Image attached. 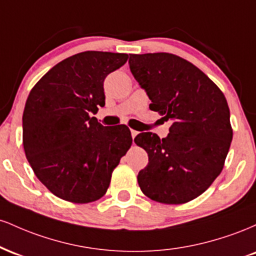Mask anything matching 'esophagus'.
<instances>
[{"label":"esophagus","instance_id":"1","mask_svg":"<svg viewBox=\"0 0 256 256\" xmlns=\"http://www.w3.org/2000/svg\"><path fill=\"white\" fill-rule=\"evenodd\" d=\"M137 134H138V131H136V130H131V136H132V138L136 137Z\"/></svg>","mask_w":256,"mask_h":256}]
</instances>
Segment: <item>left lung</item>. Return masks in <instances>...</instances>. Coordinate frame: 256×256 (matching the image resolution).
Listing matches in <instances>:
<instances>
[{
	"label": "left lung",
	"instance_id": "8db88e82",
	"mask_svg": "<svg viewBox=\"0 0 256 256\" xmlns=\"http://www.w3.org/2000/svg\"><path fill=\"white\" fill-rule=\"evenodd\" d=\"M131 73L149 108L171 120L168 136L142 132L134 143L149 162L137 176L149 198L180 204L204 192L222 172L232 140L224 94L192 62L168 52L130 54Z\"/></svg>",
	"mask_w": 256,
	"mask_h": 256
}]
</instances>
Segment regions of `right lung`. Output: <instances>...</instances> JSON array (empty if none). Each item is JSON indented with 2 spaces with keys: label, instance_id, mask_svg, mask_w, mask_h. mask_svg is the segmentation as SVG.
<instances>
[{
  "label": "right lung",
  "instance_id": "right-lung-1",
  "mask_svg": "<svg viewBox=\"0 0 256 256\" xmlns=\"http://www.w3.org/2000/svg\"><path fill=\"white\" fill-rule=\"evenodd\" d=\"M128 54L84 52L55 64L32 88L22 114V143L36 177L74 204L101 198L132 144L126 125L104 126V82Z\"/></svg>",
  "mask_w": 256,
  "mask_h": 256
}]
</instances>
